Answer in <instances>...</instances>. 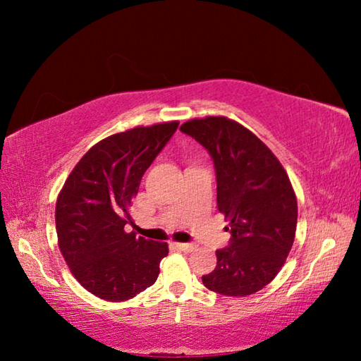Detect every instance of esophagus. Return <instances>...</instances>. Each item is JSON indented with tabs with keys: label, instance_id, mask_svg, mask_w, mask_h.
Wrapping results in <instances>:
<instances>
[{
	"label": "esophagus",
	"instance_id": "1",
	"mask_svg": "<svg viewBox=\"0 0 361 361\" xmlns=\"http://www.w3.org/2000/svg\"><path fill=\"white\" fill-rule=\"evenodd\" d=\"M176 247H178L181 252H186V253H191V252H194V250H195L194 243H178V245H176Z\"/></svg>",
	"mask_w": 361,
	"mask_h": 361
}]
</instances>
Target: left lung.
Here are the masks:
<instances>
[{"label":"left lung","instance_id":"8db88e82","mask_svg":"<svg viewBox=\"0 0 361 361\" xmlns=\"http://www.w3.org/2000/svg\"><path fill=\"white\" fill-rule=\"evenodd\" d=\"M210 152L218 210L229 219V247L216 252L215 271L202 277L224 296H248L276 279L295 242L298 202L279 159L239 122L224 116L180 127Z\"/></svg>","mask_w":361,"mask_h":361}]
</instances>
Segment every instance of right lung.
<instances>
[{
    "label": "right lung",
    "mask_w": 361,
    "mask_h": 361,
    "mask_svg": "<svg viewBox=\"0 0 361 361\" xmlns=\"http://www.w3.org/2000/svg\"><path fill=\"white\" fill-rule=\"evenodd\" d=\"M180 122L133 127L94 145L66 178L56 204L59 248L75 279L105 301L137 296L157 280L166 242L126 232L143 175Z\"/></svg>",
    "instance_id": "obj_1"
}]
</instances>
